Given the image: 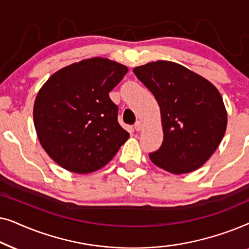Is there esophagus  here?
<instances>
[{
  "label": "esophagus",
  "mask_w": 249,
  "mask_h": 249,
  "mask_svg": "<svg viewBox=\"0 0 249 249\" xmlns=\"http://www.w3.org/2000/svg\"><path fill=\"white\" fill-rule=\"evenodd\" d=\"M134 128H135L136 131H141L142 129V124L141 121H137V122H136V124H135Z\"/></svg>",
  "instance_id": "34e87169"
}]
</instances>
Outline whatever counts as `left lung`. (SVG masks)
Listing matches in <instances>:
<instances>
[{"label": "left lung", "instance_id": "obj_1", "mask_svg": "<svg viewBox=\"0 0 249 249\" xmlns=\"http://www.w3.org/2000/svg\"><path fill=\"white\" fill-rule=\"evenodd\" d=\"M134 73L160 105L163 142L149 159L165 171L181 175L198 169L215 152L227 128L219 90L187 68L170 61L137 67Z\"/></svg>", "mask_w": 249, "mask_h": 249}]
</instances>
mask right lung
Returning <instances> with one entry per match:
<instances>
[{"label": "right lung", "mask_w": 249, "mask_h": 249, "mask_svg": "<svg viewBox=\"0 0 249 249\" xmlns=\"http://www.w3.org/2000/svg\"><path fill=\"white\" fill-rule=\"evenodd\" d=\"M128 68L103 57L83 60L52 74L37 94L34 122L50 158L74 173L107 164L129 134L119 124L108 93Z\"/></svg>", "instance_id": "right-lung-1"}]
</instances>
